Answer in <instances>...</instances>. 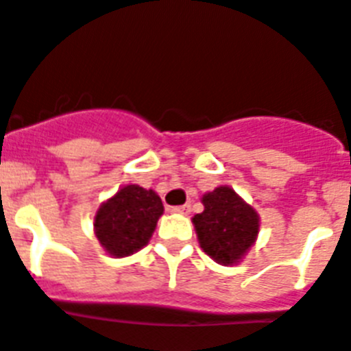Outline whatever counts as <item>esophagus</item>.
Wrapping results in <instances>:
<instances>
[{
  "label": "esophagus",
  "mask_w": 351,
  "mask_h": 351,
  "mask_svg": "<svg viewBox=\"0 0 351 351\" xmlns=\"http://www.w3.org/2000/svg\"><path fill=\"white\" fill-rule=\"evenodd\" d=\"M173 213H179V215H188L190 213V204H182V206H173Z\"/></svg>",
  "instance_id": "34e87169"
}]
</instances>
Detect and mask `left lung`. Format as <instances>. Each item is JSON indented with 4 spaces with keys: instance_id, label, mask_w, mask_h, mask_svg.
I'll list each match as a JSON object with an SVG mask.
<instances>
[{
    "instance_id": "8db88e82",
    "label": "left lung",
    "mask_w": 351,
    "mask_h": 351,
    "mask_svg": "<svg viewBox=\"0 0 351 351\" xmlns=\"http://www.w3.org/2000/svg\"><path fill=\"white\" fill-rule=\"evenodd\" d=\"M204 211L192 219L199 245L221 265H237L254 245L260 215L231 186H217L202 195Z\"/></svg>"
}]
</instances>
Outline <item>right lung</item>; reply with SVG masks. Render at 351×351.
I'll return each mask as SVG.
<instances>
[{
    "instance_id": "obj_1",
    "label": "right lung",
    "mask_w": 351,
    "mask_h": 351,
    "mask_svg": "<svg viewBox=\"0 0 351 351\" xmlns=\"http://www.w3.org/2000/svg\"><path fill=\"white\" fill-rule=\"evenodd\" d=\"M163 211L154 190L125 184L98 206L93 230L107 254L123 258L149 244Z\"/></svg>"
}]
</instances>
